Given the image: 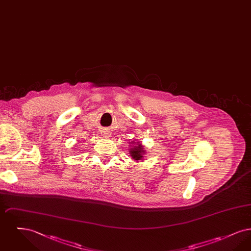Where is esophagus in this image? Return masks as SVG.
<instances>
[{"instance_id": "esophagus-1", "label": "esophagus", "mask_w": 251, "mask_h": 251, "mask_svg": "<svg viewBox=\"0 0 251 251\" xmlns=\"http://www.w3.org/2000/svg\"><path fill=\"white\" fill-rule=\"evenodd\" d=\"M102 134H103L104 136H108V134H109V133H108L107 131H103V132H102Z\"/></svg>"}]
</instances>
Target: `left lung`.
I'll list each match as a JSON object with an SVG mask.
<instances>
[{"instance_id":"left-lung-1","label":"left lung","mask_w":251,"mask_h":251,"mask_svg":"<svg viewBox=\"0 0 251 251\" xmlns=\"http://www.w3.org/2000/svg\"><path fill=\"white\" fill-rule=\"evenodd\" d=\"M130 151H131L130 154L134 160H141L142 159L145 150H143V147H142L141 144H138L137 146H133L132 149Z\"/></svg>"}]
</instances>
